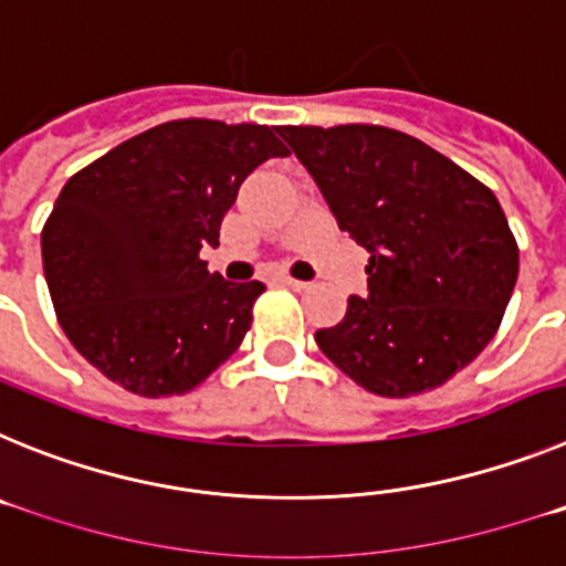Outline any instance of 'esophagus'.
Instances as JSON below:
<instances>
[{"mask_svg":"<svg viewBox=\"0 0 566 566\" xmlns=\"http://www.w3.org/2000/svg\"><path fill=\"white\" fill-rule=\"evenodd\" d=\"M280 283H286V286L294 289V292H303V289H308L306 280H294V277H289V274L286 277H280Z\"/></svg>","mask_w":566,"mask_h":566,"instance_id":"34e87169","label":"esophagus"}]
</instances>
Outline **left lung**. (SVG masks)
<instances>
[{"label": "left lung", "mask_w": 566, "mask_h": 566, "mask_svg": "<svg viewBox=\"0 0 566 566\" xmlns=\"http://www.w3.org/2000/svg\"><path fill=\"white\" fill-rule=\"evenodd\" d=\"M337 218L368 249V292L314 334L379 397L448 382L493 339L518 277L496 195L413 135L374 124L277 127Z\"/></svg>", "instance_id": "left-lung-1"}]
</instances>
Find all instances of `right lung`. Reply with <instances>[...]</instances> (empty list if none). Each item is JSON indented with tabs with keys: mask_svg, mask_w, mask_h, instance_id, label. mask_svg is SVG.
Returning <instances> with one entry per match:
<instances>
[{
	"mask_svg": "<svg viewBox=\"0 0 566 566\" xmlns=\"http://www.w3.org/2000/svg\"><path fill=\"white\" fill-rule=\"evenodd\" d=\"M289 149L274 129L181 118L64 184L42 229L56 317L76 352L138 397L192 391L252 326L260 280L209 272L240 184Z\"/></svg>",
	"mask_w": 566,
	"mask_h": 566,
	"instance_id": "add662e5",
	"label": "right lung"
}]
</instances>
